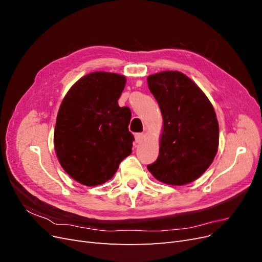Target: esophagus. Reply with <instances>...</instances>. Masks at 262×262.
<instances>
[{
	"label": "esophagus",
	"instance_id": "1",
	"mask_svg": "<svg viewBox=\"0 0 262 262\" xmlns=\"http://www.w3.org/2000/svg\"><path fill=\"white\" fill-rule=\"evenodd\" d=\"M144 138H145V134L142 132V133H137L136 134V141H137V143H141L142 141L144 140Z\"/></svg>",
	"mask_w": 262,
	"mask_h": 262
}]
</instances>
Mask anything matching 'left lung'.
<instances>
[{
  "instance_id": "1",
  "label": "left lung",
  "mask_w": 262,
  "mask_h": 262,
  "mask_svg": "<svg viewBox=\"0 0 262 262\" xmlns=\"http://www.w3.org/2000/svg\"><path fill=\"white\" fill-rule=\"evenodd\" d=\"M147 85L163 116L160 154L147 169L164 184H190L210 167L217 153L216 114L200 87L178 71L149 75Z\"/></svg>"
}]
</instances>
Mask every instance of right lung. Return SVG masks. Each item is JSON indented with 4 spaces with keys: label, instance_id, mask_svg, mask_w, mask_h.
Instances as JSON below:
<instances>
[{
    "label": "right lung",
    "instance_id": "add662e5",
    "mask_svg": "<svg viewBox=\"0 0 262 262\" xmlns=\"http://www.w3.org/2000/svg\"><path fill=\"white\" fill-rule=\"evenodd\" d=\"M125 83L120 74L93 72L71 87L61 102L54 149L62 168L84 186L105 184L132 153L131 112L118 105Z\"/></svg>",
    "mask_w": 262,
    "mask_h": 262
}]
</instances>
